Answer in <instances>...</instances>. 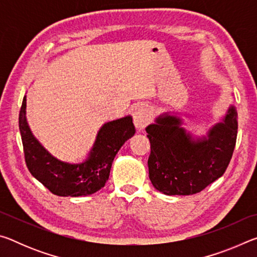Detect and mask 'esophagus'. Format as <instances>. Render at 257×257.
Masks as SVG:
<instances>
[{
	"label": "esophagus",
	"instance_id": "esophagus-1",
	"mask_svg": "<svg viewBox=\"0 0 257 257\" xmlns=\"http://www.w3.org/2000/svg\"><path fill=\"white\" fill-rule=\"evenodd\" d=\"M134 118V124L136 127L137 132H142L144 130L147 124L150 123V113L145 107H138L133 114Z\"/></svg>",
	"mask_w": 257,
	"mask_h": 257
}]
</instances>
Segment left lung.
I'll return each mask as SVG.
<instances>
[{
	"label": "left lung",
	"instance_id": "1",
	"mask_svg": "<svg viewBox=\"0 0 257 257\" xmlns=\"http://www.w3.org/2000/svg\"><path fill=\"white\" fill-rule=\"evenodd\" d=\"M181 113L163 112L146 127L151 143L150 180L164 195H193L202 191L227 170L236 145L238 114L230 104L220 122L206 136L188 132Z\"/></svg>",
	"mask_w": 257,
	"mask_h": 257
}]
</instances>
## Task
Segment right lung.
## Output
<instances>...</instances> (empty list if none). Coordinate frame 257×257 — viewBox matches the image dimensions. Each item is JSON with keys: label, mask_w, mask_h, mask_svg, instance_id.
<instances>
[{"label": "right lung", "mask_w": 257, "mask_h": 257, "mask_svg": "<svg viewBox=\"0 0 257 257\" xmlns=\"http://www.w3.org/2000/svg\"><path fill=\"white\" fill-rule=\"evenodd\" d=\"M26 95L19 113V129L28 170L34 178L58 196H87L105 186L116 153L135 135L132 115L104 123L87 158L80 163L56 159L34 136L26 116Z\"/></svg>", "instance_id": "obj_1"}]
</instances>
